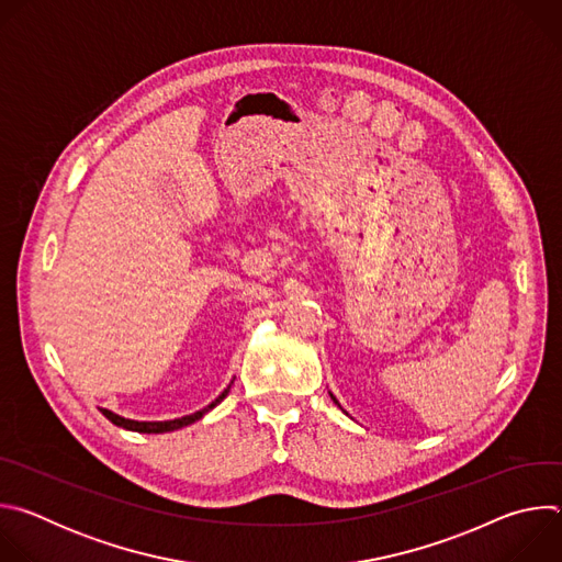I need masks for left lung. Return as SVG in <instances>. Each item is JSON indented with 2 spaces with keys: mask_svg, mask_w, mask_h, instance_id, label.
Here are the masks:
<instances>
[{
  "mask_svg": "<svg viewBox=\"0 0 562 562\" xmlns=\"http://www.w3.org/2000/svg\"><path fill=\"white\" fill-rule=\"evenodd\" d=\"M331 397H334V395H331ZM334 403H338V400H336V397H334Z\"/></svg>",
  "mask_w": 562,
  "mask_h": 562,
  "instance_id": "obj_1",
  "label": "left lung"
}]
</instances>
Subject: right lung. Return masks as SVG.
<instances>
[{
	"mask_svg": "<svg viewBox=\"0 0 562 562\" xmlns=\"http://www.w3.org/2000/svg\"><path fill=\"white\" fill-rule=\"evenodd\" d=\"M228 389H231V386H226V389L213 400V403H211L209 407H204V409H200V412H195V414H191V416L176 418V420H165V423H137V420L122 418V416H117V414H113V412H109V409H102V414H104L113 425L124 427V429H128V431H139V434H165V431H176V429H182V427H187V425L200 420L206 412H211L215 405L222 403V400H224L226 393H228Z\"/></svg>",
	"mask_w": 562,
	"mask_h": 562,
	"instance_id": "obj_1",
	"label": "right lung"
}]
</instances>
